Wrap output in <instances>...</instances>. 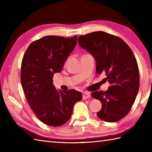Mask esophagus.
I'll use <instances>...</instances> for the list:
<instances>
[{"instance_id":"obj_1","label":"esophagus","mask_w":152,"mask_h":152,"mask_svg":"<svg viewBox=\"0 0 152 152\" xmlns=\"http://www.w3.org/2000/svg\"><path fill=\"white\" fill-rule=\"evenodd\" d=\"M90 96H91V95H90L89 93L84 92V93H82V98H83V99H88V98H90Z\"/></svg>"}]
</instances>
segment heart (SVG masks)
Wrapping results in <instances>:
<instances>
[{
  "label": "heart",
  "instance_id": "1",
  "mask_svg": "<svg viewBox=\"0 0 152 152\" xmlns=\"http://www.w3.org/2000/svg\"><path fill=\"white\" fill-rule=\"evenodd\" d=\"M66 62H67V61H66V62H65V63H66Z\"/></svg>",
  "mask_w": 152,
  "mask_h": 152
}]
</instances>
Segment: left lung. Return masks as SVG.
Wrapping results in <instances>:
<instances>
[{
    "label": "left lung",
    "mask_w": 152,
    "mask_h": 152,
    "mask_svg": "<svg viewBox=\"0 0 152 152\" xmlns=\"http://www.w3.org/2000/svg\"><path fill=\"white\" fill-rule=\"evenodd\" d=\"M78 43L95 57L96 73L104 72L110 84L104 92L91 93L102 103L96 115L106 122L120 120L131 110L140 86L139 69L133 52L121 38L103 31L82 35Z\"/></svg>",
    "instance_id": "obj_1"
}]
</instances>
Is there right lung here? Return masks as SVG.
Masks as SVG:
<instances>
[{
  "instance_id": "right-lung-1",
  "label": "right lung",
  "mask_w": 152,
  "mask_h": 152,
  "mask_svg": "<svg viewBox=\"0 0 152 152\" xmlns=\"http://www.w3.org/2000/svg\"><path fill=\"white\" fill-rule=\"evenodd\" d=\"M77 36H46L33 42L23 56L21 83L31 108L37 118L51 127L69 121L74 105L81 101L75 89L58 92L53 84L54 73L60 72L76 44Z\"/></svg>"
}]
</instances>
